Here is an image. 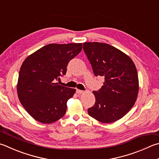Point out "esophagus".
Masks as SVG:
<instances>
[{"mask_svg":"<svg viewBox=\"0 0 159 159\" xmlns=\"http://www.w3.org/2000/svg\"><path fill=\"white\" fill-rule=\"evenodd\" d=\"M84 91H83V90H80V89H76V93L77 94H83L84 93Z\"/></svg>","mask_w":159,"mask_h":159,"instance_id":"esophagus-1","label":"esophagus"}]
</instances>
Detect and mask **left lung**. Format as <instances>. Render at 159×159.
Returning a JSON list of instances; mask_svg holds the SVG:
<instances>
[{
	"mask_svg": "<svg viewBox=\"0 0 159 159\" xmlns=\"http://www.w3.org/2000/svg\"><path fill=\"white\" fill-rule=\"evenodd\" d=\"M83 50L95 76L105 80L99 90L93 91L96 101L88 114L101 122H114L125 116L137 99L136 67L127 55L105 43L85 42Z\"/></svg>",
	"mask_w": 159,
	"mask_h": 159,
	"instance_id": "8db88e82",
	"label": "left lung"
}]
</instances>
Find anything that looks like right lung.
Listing matches in <instances>:
<instances>
[{"mask_svg": "<svg viewBox=\"0 0 159 159\" xmlns=\"http://www.w3.org/2000/svg\"><path fill=\"white\" fill-rule=\"evenodd\" d=\"M82 50V43L50 44L28 56L20 68L17 94L20 102L34 120L44 124L64 116L68 99L76 89L57 85L69 62Z\"/></svg>", "mask_w": 159, "mask_h": 159, "instance_id": "1", "label": "right lung"}]
</instances>
